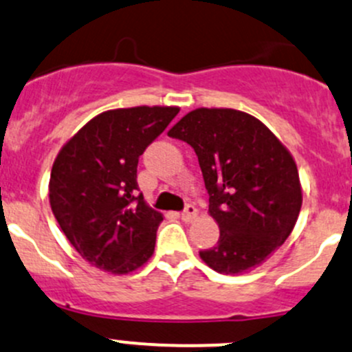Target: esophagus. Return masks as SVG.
<instances>
[{
    "mask_svg": "<svg viewBox=\"0 0 352 352\" xmlns=\"http://www.w3.org/2000/svg\"><path fill=\"white\" fill-rule=\"evenodd\" d=\"M195 217H197V209H195V206L187 204L186 209L182 210V219L187 221V223H190V221H194Z\"/></svg>",
    "mask_w": 352,
    "mask_h": 352,
    "instance_id": "esophagus-1",
    "label": "esophagus"
}]
</instances>
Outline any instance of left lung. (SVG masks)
<instances>
[{
	"label": "left lung",
	"instance_id": "left-lung-1",
	"mask_svg": "<svg viewBox=\"0 0 352 352\" xmlns=\"http://www.w3.org/2000/svg\"><path fill=\"white\" fill-rule=\"evenodd\" d=\"M194 148L219 224L216 246L202 260L224 275L261 265L297 223L302 188L294 158L251 114L236 109L190 111L168 131Z\"/></svg>",
	"mask_w": 352,
	"mask_h": 352
}]
</instances>
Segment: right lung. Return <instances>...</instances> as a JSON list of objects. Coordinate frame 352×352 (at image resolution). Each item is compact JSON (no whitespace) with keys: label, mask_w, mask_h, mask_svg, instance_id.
<instances>
[{"label":"right lung","mask_w":352,"mask_h":352,"mask_svg":"<svg viewBox=\"0 0 352 352\" xmlns=\"http://www.w3.org/2000/svg\"><path fill=\"white\" fill-rule=\"evenodd\" d=\"M179 108L138 106L92 118L65 143L50 173V207L77 253L114 275L135 272L153 254L164 217L136 182L140 155Z\"/></svg>","instance_id":"obj_1"}]
</instances>
